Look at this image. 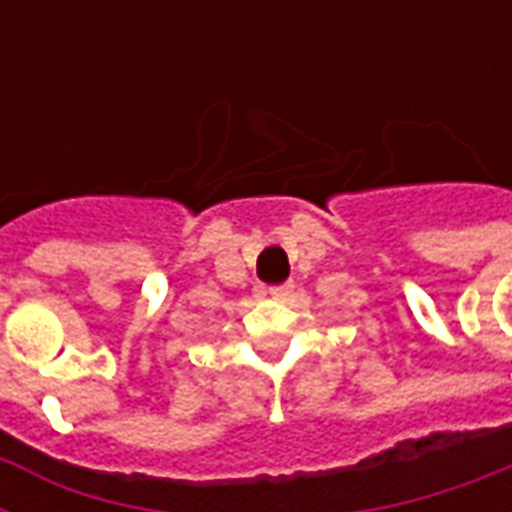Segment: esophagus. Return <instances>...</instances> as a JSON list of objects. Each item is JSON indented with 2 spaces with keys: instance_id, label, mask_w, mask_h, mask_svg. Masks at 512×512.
<instances>
[{
  "instance_id": "esophagus-1",
  "label": "esophagus",
  "mask_w": 512,
  "mask_h": 512,
  "mask_svg": "<svg viewBox=\"0 0 512 512\" xmlns=\"http://www.w3.org/2000/svg\"><path fill=\"white\" fill-rule=\"evenodd\" d=\"M292 289H295V284H279V287H271L268 289V292H271V297L273 300H287L289 295H292Z\"/></svg>"
}]
</instances>
